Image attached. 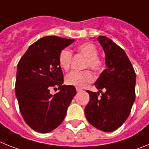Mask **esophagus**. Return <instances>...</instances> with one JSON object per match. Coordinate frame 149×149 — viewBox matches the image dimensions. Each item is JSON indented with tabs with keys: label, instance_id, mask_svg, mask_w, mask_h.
I'll return each instance as SVG.
<instances>
[{
	"label": "esophagus",
	"instance_id": "34e87169",
	"mask_svg": "<svg viewBox=\"0 0 149 149\" xmlns=\"http://www.w3.org/2000/svg\"><path fill=\"white\" fill-rule=\"evenodd\" d=\"M76 90H77V93H80V92H81V91H82V89H80V88H78V87H76Z\"/></svg>",
	"mask_w": 149,
	"mask_h": 149
}]
</instances>
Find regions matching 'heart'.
<instances>
[{"instance_id":"obj_1","label":"heart","mask_w":149,"mask_h":149,"mask_svg":"<svg viewBox=\"0 0 149 149\" xmlns=\"http://www.w3.org/2000/svg\"><path fill=\"white\" fill-rule=\"evenodd\" d=\"M77 51L81 54L86 56L84 68H90L95 72H100L103 68V62L98 56V51L96 46L92 42H84L77 45ZM72 53L69 50L63 49L59 54L58 63L63 70L68 71L71 67ZM94 81V75L89 70L81 72L74 71L66 76L65 81L68 85L78 88L85 87Z\"/></svg>"}]
</instances>
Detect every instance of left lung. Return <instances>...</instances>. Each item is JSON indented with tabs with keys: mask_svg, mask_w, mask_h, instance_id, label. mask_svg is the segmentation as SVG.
Here are the masks:
<instances>
[{
	"mask_svg": "<svg viewBox=\"0 0 149 149\" xmlns=\"http://www.w3.org/2000/svg\"><path fill=\"white\" fill-rule=\"evenodd\" d=\"M97 39L104 51L107 68L95 83L98 93L86 90L90 98L85 116L95 127L111 132L119 128L131 113L135 100L136 73L122 48L104 36Z\"/></svg>",
	"mask_w": 149,
	"mask_h": 149,
	"instance_id": "8db88e82",
	"label": "left lung"
}]
</instances>
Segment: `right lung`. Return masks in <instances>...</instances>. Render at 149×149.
Here are the masks:
<instances>
[{"instance_id": "1", "label": "right lung", "mask_w": 149, "mask_h": 149, "mask_svg": "<svg viewBox=\"0 0 149 149\" xmlns=\"http://www.w3.org/2000/svg\"><path fill=\"white\" fill-rule=\"evenodd\" d=\"M74 39L51 36L29 47L17 66L15 95L24 120L34 131L51 132L63 122L76 95L72 85H63V74L58 63L60 51ZM51 88L59 92L52 95Z\"/></svg>"}]
</instances>
